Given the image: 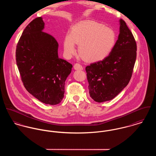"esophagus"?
Segmentation results:
<instances>
[{"instance_id":"34e87169","label":"esophagus","mask_w":156,"mask_h":156,"mask_svg":"<svg viewBox=\"0 0 156 156\" xmlns=\"http://www.w3.org/2000/svg\"><path fill=\"white\" fill-rule=\"evenodd\" d=\"M74 69L76 70H83V67L80 64H79L78 63H76L74 66Z\"/></svg>"}]
</instances>
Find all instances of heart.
Segmentation results:
<instances>
[{
    "instance_id": "heart-1",
    "label": "heart",
    "mask_w": 156,
    "mask_h": 156,
    "mask_svg": "<svg viewBox=\"0 0 156 156\" xmlns=\"http://www.w3.org/2000/svg\"><path fill=\"white\" fill-rule=\"evenodd\" d=\"M115 41L112 29L91 20H85L79 23L66 37L64 50L70 57L76 53V44H78L81 57L87 61L97 62L110 54Z\"/></svg>"
}]
</instances>
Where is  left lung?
Here are the masks:
<instances>
[{"label": "left lung", "instance_id": "left-lung-1", "mask_svg": "<svg viewBox=\"0 0 156 156\" xmlns=\"http://www.w3.org/2000/svg\"><path fill=\"white\" fill-rule=\"evenodd\" d=\"M118 39L108 57L86 66L90 97L97 102L114 98L128 85L136 58V43L126 23L119 20Z\"/></svg>", "mask_w": 156, "mask_h": 156}]
</instances>
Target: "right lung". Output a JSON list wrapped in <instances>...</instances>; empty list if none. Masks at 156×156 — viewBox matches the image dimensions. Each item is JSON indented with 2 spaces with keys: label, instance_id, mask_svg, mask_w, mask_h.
<instances>
[{
  "label": "right lung",
  "instance_id": "obj_1",
  "mask_svg": "<svg viewBox=\"0 0 156 156\" xmlns=\"http://www.w3.org/2000/svg\"><path fill=\"white\" fill-rule=\"evenodd\" d=\"M44 28L42 17L26 27L16 46V61L28 92L44 104L57 105L64 97L65 82L73 66L59 58L58 43Z\"/></svg>",
  "mask_w": 156,
  "mask_h": 156
}]
</instances>
